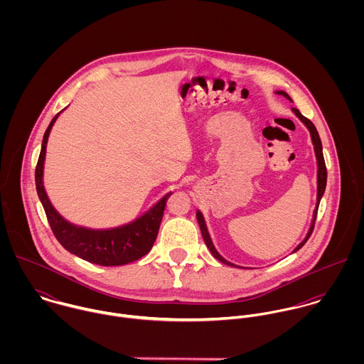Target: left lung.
Returning <instances> with one entry per match:
<instances>
[{"label": "left lung", "instance_id": "8db88e82", "mask_svg": "<svg viewBox=\"0 0 364 364\" xmlns=\"http://www.w3.org/2000/svg\"><path fill=\"white\" fill-rule=\"evenodd\" d=\"M274 92H276L277 95H283L284 98H287L289 101H291V98L289 97V94H287V92H284V91H274ZM291 102H293V101H291ZM291 110H293V112H294V114H296V116H297V117H299V119L306 124V127L309 129V132H310V134H311L314 151H315V158H316V166H318V169H316V205H315L314 213H312L311 225H310V230H309V232H307L306 238H304V240H303V241H301V242L294 248V251H293V252H297V251H299V250H300V248L307 242V240L310 238V235L312 234L314 224H315V218H316V213H318V206H319V202H321V199H322V196H323V192H325V188H326V166H325L323 154H322V144H321V139H319V134H318V132H316L315 126L312 124L311 120H309L306 116H303V114L300 113V110H299V109L293 107ZM196 218H198V223H199V227H200V231H202V235H203L205 244H206V247L210 250L211 255H213L215 259L220 260V262H223V263H225V264H228V266L241 267V266H237V264H234V263H231V262L224 259V258L217 252V250L214 248L213 241H211V238H210L208 225H206L205 217H203V214H202V211H200V210H198V211H196Z\"/></svg>", "mask_w": 364, "mask_h": 364}]
</instances>
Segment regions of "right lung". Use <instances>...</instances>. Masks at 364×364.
Returning a JSON list of instances; mask_svg holds the SVG:
<instances>
[{
    "label": "right lung",
    "mask_w": 364,
    "mask_h": 364,
    "mask_svg": "<svg viewBox=\"0 0 364 364\" xmlns=\"http://www.w3.org/2000/svg\"><path fill=\"white\" fill-rule=\"evenodd\" d=\"M61 112H58L53 117L43 136L42 150L35 171L38 196L45 208L54 237L68 252L77 255L81 259L101 266H120L143 258L150 252L156 242L165 205L172 192L161 198L156 205L149 208L144 214L120 227L94 230L75 225L67 221L54 208L43 186L46 146L53 124Z\"/></svg>",
    "instance_id": "right-lung-1"
}]
</instances>
